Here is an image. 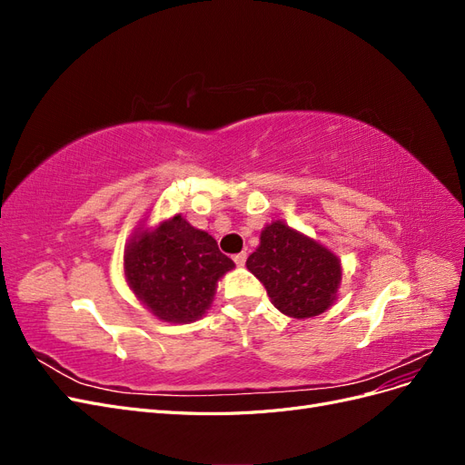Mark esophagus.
Returning <instances> with one entry per match:
<instances>
[{
  "instance_id": "obj_1",
  "label": "esophagus",
  "mask_w": 465,
  "mask_h": 465,
  "mask_svg": "<svg viewBox=\"0 0 465 465\" xmlns=\"http://www.w3.org/2000/svg\"><path fill=\"white\" fill-rule=\"evenodd\" d=\"M234 263H236L238 267H242V265L246 263V252H241V254H236V256H234Z\"/></svg>"
}]
</instances>
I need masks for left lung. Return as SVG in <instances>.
Segmentation results:
<instances>
[{
	"label": "left lung",
	"instance_id": "left-lung-1",
	"mask_svg": "<svg viewBox=\"0 0 465 465\" xmlns=\"http://www.w3.org/2000/svg\"><path fill=\"white\" fill-rule=\"evenodd\" d=\"M246 267L262 281L277 311L299 320L326 312L341 283L340 258L283 221L265 224Z\"/></svg>",
	"mask_w": 465,
	"mask_h": 465
}]
</instances>
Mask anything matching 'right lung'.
Wrapping results in <instances>:
<instances>
[{
	"label": "right lung",
	"instance_id": "right-lung-1",
	"mask_svg": "<svg viewBox=\"0 0 465 465\" xmlns=\"http://www.w3.org/2000/svg\"><path fill=\"white\" fill-rule=\"evenodd\" d=\"M232 267L215 238L182 215L153 231H135L124 250L125 281L137 301L173 323L200 320L215 297L217 281Z\"/></svg>",
	"mask_w": 465,
	"mask_h": 465
}]
</instances>
